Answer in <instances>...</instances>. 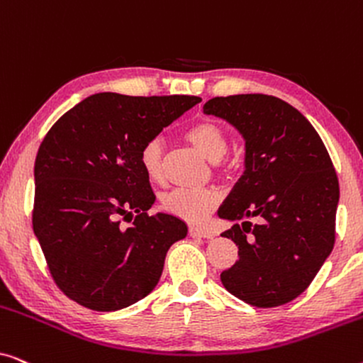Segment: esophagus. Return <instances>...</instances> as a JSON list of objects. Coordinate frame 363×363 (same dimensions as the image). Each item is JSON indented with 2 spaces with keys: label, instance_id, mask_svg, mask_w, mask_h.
Listing matches in <instances>:
<instances>
[{
  "label": "esophagus",
  "instance_id": "1",
  "mask_svg": "<svg viewBox=\"0 0 363 363\" xmlns=\"http://www.w3.org/2000/svg\"><path fill=\"white\" fill-rule=\"evenodd\" d=\"M188 233H190L191 238H203V240H211V238L215 236V233L201 226H190Z\"/></svg>",
  "mask_w": 363,
  "mask_h": 363
}]
</instances>
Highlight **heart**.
Returning <instances> with one entry per match:
<instances>
[{
  "label": "heart",
  "mask_w": 363,
  "mask_h": 363,
  "mask_svg": "<svg viewBox=\"0 0 363 363\" xmlns=\"http://www.w3.org/2000/svg\"><path fill=\"white\" fill-rule=\"evenodd\" d=\"M185 138L208 160L220 162L228 150V133L221 125L213 121H198L185 132ZM143 173L152 183L163 182V150L158 138L148 140L138 153ZM218 195L203 188H178L163 198V210L183 221L203 223L215 210Z\"/></svg>",
  "instance_id": "b5f03b06"
}]
</instances>
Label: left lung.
<instances>
[{
	"instance_id": "obj_1",
	"label": "left lung",
	"mask_w": 363,
	"mask_h": 363,
	"mask_svg": "<svg viewBox=\"0 0 363 363\" xmlns=\"http://www.w3.org/2000/svg\"><path fill=\"white\" fill-rule=\"evenodd\" d=\"M203 112L225 118L246 142L245 173L218 210L223 220H245L221 233L240 256L221 272L223 286L256 307L291 302L335 242L339 180L329 152L311 122L274 96L215 97Z\"/></svg>"
}]
</instances>
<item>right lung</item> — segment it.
Wrapping results in <instances>:
<instances>
[{
    "label": "right lung",
    "mask_w": 363,
    "mask_h": 363,
    "mask_svg": "<svg viewBox=\"0 0 363 363\" xmlns=\"http://www.w3.org/2000/svg\"><path fill=\"white\" fill-rule=\"evenodd\" d=\"M198 102L94 94L46 133L34 163L33 230L69 299L111 312L155 289L167 251L188 228L167 213L148 215L155 195L138 153ZM133 214V226L122 228L120 218Z\"/></svg>",
    "instance_id": "right-lung-1"
}]
</instances>
